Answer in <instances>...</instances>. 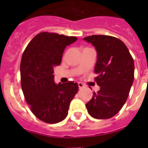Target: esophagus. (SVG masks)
I'll return each mask as SVG.
<instances>
[{"label":"esophagus","instance_id":"obj_1","mask_svg":"<svg viewBox=\"0 0 148 148\" xmlns=\"http://www.w3.org/2000/svg\"><path fill=\"white\" fill-rule=\"evenodd\" d=\"M78 84V87H79L80 89H82L84 87V84L82 83H81V82H79Z\"/></svg>","mask_w":148,"mask_h":148}]
</instances>
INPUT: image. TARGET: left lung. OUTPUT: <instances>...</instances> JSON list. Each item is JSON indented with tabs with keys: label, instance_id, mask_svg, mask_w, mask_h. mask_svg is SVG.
<instances>
[{
	"label": "left lung",
	"instance_id": "8db88e82",
	"mask_svg": "<svg viewBox=\"0 0 148 148\" xmlns=\"http://www.w3.org/2000/svg\"><path fill=\"white\" fill-rule=\"evenodd\" d=\"M97 52L95 80L100 90L86 104L90 116L107 119L119 112L126 102L134 79V61L127 47L117 38L94 35L84 38Z\"/></svg>",
	"mask_w": 148,
	"mask_h": 148
}]
</instances>
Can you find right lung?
<instances>
[{
	"instance_id": "obj_1",
	"label": "right lung",
	"mask_w": 148,
	"mask_h": 148,
	"mask_svg": "<svg viewBox=\"0 0 148 148\" xmlns=\"http://www.w3.org/2000/svg\"><path fill=\"white\" fill-rule=\"evenodd\" d=\"M76 37L44 32L35 35L21 61V82L31 111L46 123L56 124L68 114L70 104L78 90L76 82H54V66L61 64L66 46Z\"/></svg>"
}]
</instances>
